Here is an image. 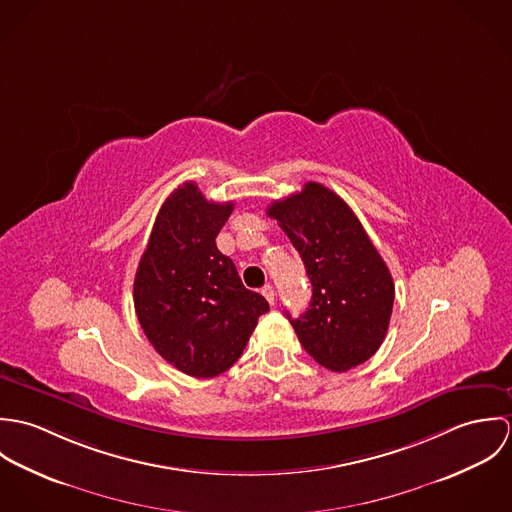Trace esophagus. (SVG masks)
I'll return each instance as SVG.
<instances>
[{"mask_svg": "<svg viewBox=\"0 0 512 512\" xmlns=\"http://www.w3.org/2000/svg\"><path fill=\"white\" fill-rule=\"evenodd\" d=\"M262 295L270 301V305H274V299H276V292H274V288L268 284V286H264L262 288Z\"/></svg>", "mask_w": 512, "mask_h": 512, "instance_id": "obj_1", "label": "esophagus"}]
</instances>
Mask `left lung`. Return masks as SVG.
Here are the masks:
<instances>
[{"label":"left lung","mask_w":512,"mask_h":512,"mask_svg":"<svg viewBox=\"0 0 512 512\" xmlns=\"http://www.w3.org/2000/svg\"><path fill=\"white\" fill-rule=\"evenodd\" d=\"M266 213L292 240L313 286L303 315L292 319L286 311L299 343L333 372L363 365L386 337L394 282L361 220L315 181Z\"/></svg>","instance_id":"1"}]
</instances>
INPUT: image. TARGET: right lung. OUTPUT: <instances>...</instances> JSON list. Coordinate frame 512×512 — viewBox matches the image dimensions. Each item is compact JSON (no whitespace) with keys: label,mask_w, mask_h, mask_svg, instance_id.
Instances as JSON below:
<instances>
[{"label":"right lung","mask_w":512,"mask_h":512,"mask_svg":"<svg viewBox=\"0 0 512 512\" xmlns=\"http://www.w3.org/2000/svg\"><path fill=\"white\" fill-rule=\"evenodd\" d=\"M234 203H213L193 181L161 205L134 280L138 321L181 372L213 378L234 365L270 305L242 286L217 234Z\"/></svg>","instance_id":"1"}]
</instances>
